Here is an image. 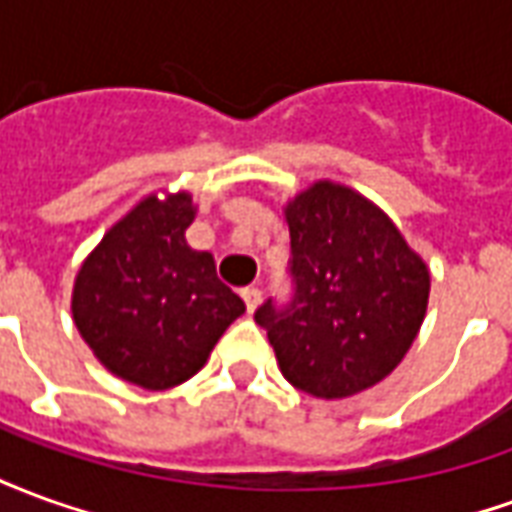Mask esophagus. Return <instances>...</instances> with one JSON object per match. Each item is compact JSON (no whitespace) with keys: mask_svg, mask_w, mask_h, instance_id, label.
I'll list each match as a JSON object with an SVG mask.
<instances>
[{"mask_svg":"<svg viewBox=\"0 0 512 512\" xmlns=\"http://www.w3.org/2000/svg\"><path fill=\"white\" fill-rule=\"evenodd\" d=\"M241 299H244L246 310L255 312L257 304H260V299H263V290H260V288H244V290H241Z\"/></svg>","mask_w":512,"mask_h":512,"instance_id":"esophagus-1","label":"esophagus"}]
</instances>
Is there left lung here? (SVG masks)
Wrapping results in <instances>:
<instances>
[{"label":"left lung","instance_id":"obj_1","mask_svg":"<svg viewBox=\"0 0 512 512\" xmlns=\"http://www.w3.org/2000/svg\"><path fill=\"white\" fill-rule=\"evenodd\" d=\"M285 216L293 293L263 301L255 321L296 389L326 400L356 395L389 376L414 343L428 268L373 202L329 180L301 191Z\"/></svg>","mask_w":512,"mask_h":512}]
</instances>
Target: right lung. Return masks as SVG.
I'll use <instances>...</instances> for the list:
<instances>
[{
  "label": "right lung",
  "mask_w": 512,
  "mask_h": 512,
  "mask_svg": "<svg viewBox=\"0 0 512 512\" xmlns=\"http://www.w3.org/2000/svg\"><path fill=\"white\" fill-rule=\"evenodd\" d=\"M186 191L136 205L84 260L73 321L101 365L142 389L183 384L208 362L246 304L216 277L208 252L186 244Z\"/></svg>",
  "instance_id": "1"
}]
</instances>
